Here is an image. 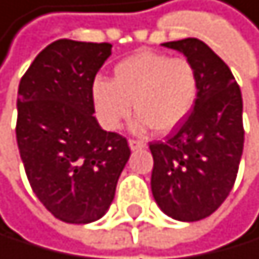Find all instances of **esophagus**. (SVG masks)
Returning <instances> with one entry per match:
<instances>
[{"instance_id": "esophagus-1", "label": "esophagus", "mask_w": 259, "mask_h": 259, "mask_svg": "<svg viewBox=\"0 0 259 259\" xmlns=\"http://www.w3.org/2000/svg\"><path fill=\"white\" fill-rule=\"evenodd\" d=\"M128 147H131V150H140V149H145V144L142 142V140L131 139L128 140Z\"/></svg>"}]
</instances>
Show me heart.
<instances>
[{"mask_svg":"<svg viewBox=\"0 0 259 259\" xmlns=\"http://www.w3.org/2000/svg\"><path fill=\"white\" fill-rule=\"evenodd\" d=\"M198 94V76L185 58L142 51L114 67V79L97 76L91 99L97 120L117 131L134 110L135 131L153 127L158 134L175 131L192 112Z\"/></svg>","mask_w":259,"mask_h":259,"instance_id":"1","label":"heart"}]
</instances>
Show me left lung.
I'll list each match as a JSON object with an SVG mask.
<instances>
[{
    "label": "left lung",
    "instance_id": "8db88e82",
    "mask_svg": "<svg viewBox=\"0 0 259 259\" xmlns=\"http://www.w3.org/2000/svg\"><path fill=\"white\" fill-rule=\"evenodd\" d=\"M182 53L198 76L187 120L165 142H152V195L179 222L210 217L235 185L245 131L241 91L230 67L197 37L163 42Z\"/></svg>",
    "mask_w": 259,
    "mask_h": 259
}]
</instances>
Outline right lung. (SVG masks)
<instances>
[{"label":"right lung","instance_id":"1","mask_svg":"<svg viewBox=\"0 0 259 259\" xmlns=\"http://www.w3.org/2000/svg\"><path fill=\"white\" fill-rule=\"evenodd\" d=\"M110 49L109 42L59 39L36 56L19 82L21 160L39 201L66 223L106 215L131 157L125 137L99 125L91 99Z\"/></svg>","mask_w":259,"mask_h":259}]
</instances>
